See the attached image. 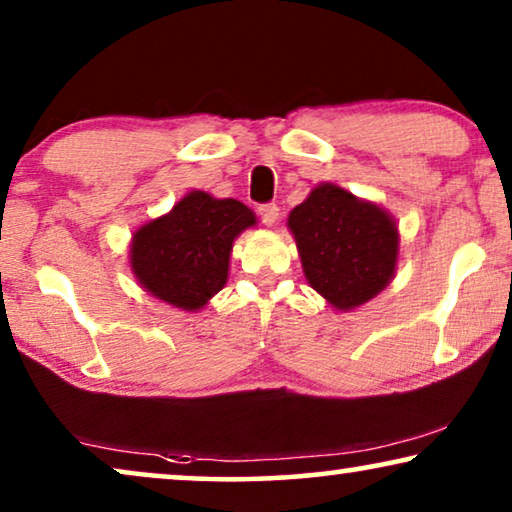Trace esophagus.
Masks as SVG:
<instances>
[{
    "instance_id": "obj_1",
    "label": "esophagus",
    "mask_w": 512,
    "mask_h": 512,
    "mask_svg": "<svg viewBox=\"0 0 512 512\" xmlns=\"http://www.w3.org/2000/svg\"><path fill=\"white\" fill-rule=\"evenodd\" d=\"M258 216H261V221H263L268 228L275 226V223L279 221V207L275 205V202H268V205L258 207Z\"/></svg>"
}]
</instances>
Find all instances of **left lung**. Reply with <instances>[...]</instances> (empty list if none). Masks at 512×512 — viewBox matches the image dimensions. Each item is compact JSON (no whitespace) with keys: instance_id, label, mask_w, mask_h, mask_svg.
<instances>
[{"instance_id":"1","label":"left lung","mask_w":512,"mask_h":512,"mask_svg":"<svg viewBox=\"0 0 512 512\" xmlns=\"http://www.w3.org/2000/svg\"><path fill=\"white\" fill-rule=\"evenodd\" d=\"M307 282L335 310H354L391 282L398 261L396 221L380 205L335 184L312 188L289 214Z\"/></svg>"}]
</instances>
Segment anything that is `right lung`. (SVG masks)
<instances>
[{"instance_id":"obj_1","label":"right lung","mask_w":512,"mask_h":512,"mask_svg":"<svg viewBox=\"0 0 512 512\" xmlns=\"http://www.w3.org/2000/svg\"><path fill=\"white\" fill-rule=\"evenodd\" d=\"M251 226L256 214L240 200L186 193L132 235V275L163 303L198 312L226 286L235 237Z\"/></svg>"}]
</instances>
